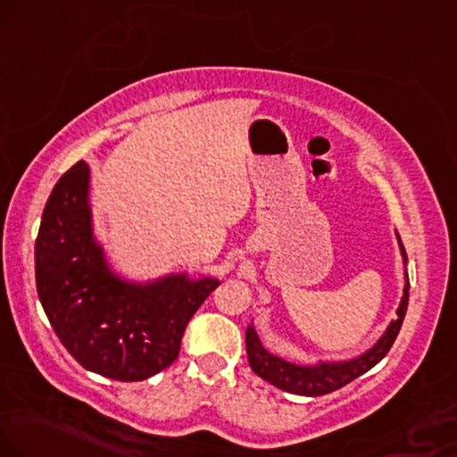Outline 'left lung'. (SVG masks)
I'll return each mask as SVG.
<instances>
[{
  "mask_svg": "<svg viewBox=\"0 0 457 457\" xmlns=\"http://www.w3.org/2000/svg\"><path fill=\"white\" fill-rule=\"evenodd\" d=\"M401 241V239H398ZM403 256L404 247L401 244ZM409 305V278L407 284H404V296L401 307H398V318L390 324V328L386 330V335L381 337L379 343L373 349L360 356L352 362H341V364H322V366H296L286 362V360L275 358L267 352L258 341L256 330L247 328L245 332V345H247V358H250L252 370L258 377H262L269 384L278 386L279 390L290 392V394H301V396H324V394H330L339 387L352 384L353 379H358L360 375H364L366 370H370L377 362L386 358V353L390 352V347L396 341L398 332H401L404 313H407Z\"/></svg>",
  "mask_w": 457,
  "mask_h": 457,
  "instance_id": "left-lung-1",
  "label": "left lung"
}]
</instances>
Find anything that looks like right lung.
Here are the masks:
<instances>
[{"label":"right lung","mask_w":457,"mask_h":457,"mask_svg":"<svg viewBox=\"0 0 457 457\" xmlns=\"http://www.w3.org/2000/svg\"><path fill=\"white\" fill-rule=\"evenodd\" d=\"M88 165L56 182L36 239L37 296L53 330L84 369L116 381H142L167 369L184 330L220 281L167 278L129 286L108 271L91 235Z\"/></svg>","instance_id":"add662e5"}]
</instances>
